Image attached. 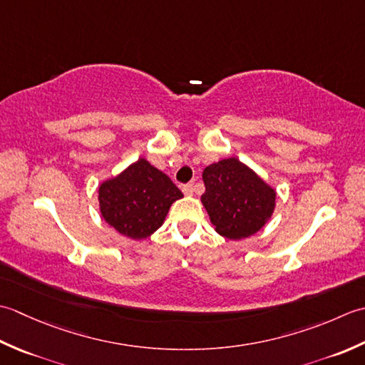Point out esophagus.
Returning <instances> with one entry per match:
<instances>
[{"label": "esophagus", "mask_w": 365, "mask_h": 365, "mask_svg": "<svg viewBox=\"0 0 365 365\" xmlns=\"http://www.w3.org/2000/svg\"><path fill=\"white\" fill-rule=\"evenodd\" d=\"M182 192H184V195H192V193H193V184H184L182 185Z\"/></svg>", "instance_id": "obj_1"}]
</instances>
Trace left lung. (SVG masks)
<instances>
[{
    "label": "left lung",
    "instance_id": "left-lung-1",
    "mask_svg": "<svg viewBox=\"0 0 365 365\" xmlns=\"http://www.w3.org/2000/svg\"><path fill=\"white\" fill-rule=\"evenodd\" d=\"M203 181L202 203L215 232L228 240L255 235L272 215L276 190L235 158L206 167Z\"/></svg>",
    "mask_w": 365,
    "mask_h": 365
}]
</instances>
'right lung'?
Listing matches in <instances>:
<instances>
[{"mask_svg":"<svg viewBox=\"0 0 365 365\" xmlns=\"http://www.w3.org/2000/svg\"><path fill=\"white\" fill-rule=\"evenodd\" d=\"M181 197L182 192L173 181L145 159H138L99 187L102 217L132 240L151 236L163 224L172 203Z\"/></svg>","mask_w":365,"mask_h":365,"instance_id":"1","label":"right lung"}]
</instances>
